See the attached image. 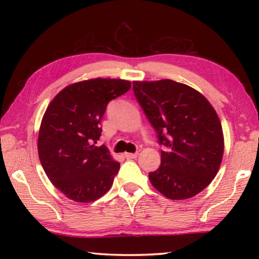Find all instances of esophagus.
Wrapping results in <instances>:
<instances>
[{
  "instance_id": "1",
  "label": "esophagus",
  "mask_w": 259,
  "mask_h": 259,
  "mask_svg": "<svg viewBox=\"0 0 259 259\" xmlns=\"http://www.w3.org/2000/svg\"><path fill=\"white\" fill-rule=\"evenodd\" d=\"M138 156V153H124V157L128 160L136 159Z\"/></svg>"
}]
</instances>
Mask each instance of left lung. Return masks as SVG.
<instances>
[{"label": "left lung", "instance_id": "8db88e82", "mask_svg": "<svg viewBox=\"0 0 259 259\" xmlns=\"http://www.w3.org/2000/svg\"><path fill=\"white\" fill-rule=\"evenodd\" d=\"M134 93L165 147L159 169L148 174L152 185L168 199L193 198L222 163L224 137L216 111L199 91L172 80L135 81Z\"/></svg>", "mask_w": 259, "mask_h": 259}]
</instances>
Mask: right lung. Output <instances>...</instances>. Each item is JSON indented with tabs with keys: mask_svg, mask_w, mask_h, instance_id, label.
Returning <instances> with one entry per match:
<instances>
[{
	"mask_svg": "<svg viewBox=\"0 0 259 259\" xmlns=\"http://www.w3.org/2000/svg\"><path fill=\"white\" fill-rule=\"evenodd\" d=\"M131 83L93 78L65 88L48 106L38 133L37 150L48 178L76 202H93L113 185L120 163L106 146H96L103 116L111 100Z\"/></svg>",
	"mask_w": 259,
	"mask_h": 259,
	"instance_id": "obj_1",
	"label": "right lung"
}]
</instances>
